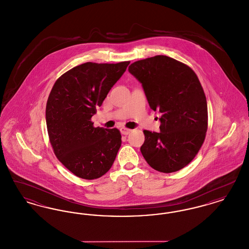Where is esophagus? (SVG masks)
Masks as SVG:
<instances>
[{
  "mask_svg": "<svg viewBox=\"0 0 249 249\" xmlns=\"http://www.w3.org/2000/svg\"><path fill=\"white\" fill-rule=\"evenodd\" d=\"M120 131H121V133L124 134V135H128V134H130V132H131V130L127 129V128H121Z\"/></svg>",
  "mask_w": 249,
  "mask_h": 249,
  "instance_id": "1",
  "label": "esophagus"
}]
</instances>
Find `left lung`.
Segmentation results:
<instances>
[{
    "mask_svg": "<svg viewBox=\"0 0 249 249\" xmlns=\"http://www.w3.org/2000/svg\"><path fill=\"white\" fill-rule=\"evenodd\" d=\"M129 71L142 83L150 108L161 114L160 132L143 130L142 157L160 173L181 170L198 154L207 130L206 97L198 76L163 55L137 60Z\"/></svg>",
    "mask_w": 249,
    "mask_h": 249,
    "instance_id": "8db88e82",
    "label": "left lung"
}]
</instances>
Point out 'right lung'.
I'll return each mask as SVG.
<instances>
[{"instance_id": "right-lung-1", "label": "right lung", "mask_w": 249, "mask_h": 249, "mask_svg": "<svg viewBox=\"0 0 249 249\" xmlns=\"http://www.w3.org/2000/svg\"><path fill=\"white\" fill-rule=\"evenodd\" d=\"M129 64L86 62L59 76L50 91L46 108L49 141L59 161L78 178H101L115 161L120 131L95 128L91 118Z\"/></svg>"}]
</instances>
